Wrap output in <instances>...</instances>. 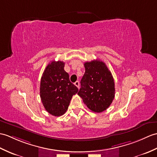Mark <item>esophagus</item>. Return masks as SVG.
Wrapping results in <instances>:
<instances>
[{
    "label": "esophagus",
    "instance_id": "esophagus-1",
    "mask_svg": "<svg viewBox=\"0 0 157 157\" xmlns=\"http://www.w3.org/2000/svg\"><path fill=\"white\" fill-rule=\"evenodd\" d=\"M74 84H75V86H76V87H78V88L79 87V81H76L75 83H74Z\"/></svg>",
    "mask_w": 157,
    "mask_h": 157
}]
</instances>
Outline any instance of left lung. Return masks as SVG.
<instances>
[{
    "mask_svg": "<svg viewBox=\"0 0 157 157\" xmlns=\"http://www.w3.org/2000/svg\"><path fill=\"white\" fill-rule=\"evenodd\" d=\"M85 74L81 79L78 95L92 112L100 113L106 110L115 96L114 78L106 65L100 60L84 63Z\"/></svg>",
    "mask_w": 157,
    "mask_h": 157,
    "instance_id": "obj_1",
    "label": "left lung"
}]
</instances>
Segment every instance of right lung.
Returning <instances> with one entry per match:
<instances>
[{"label":"right lung","mask_w":157,"mask_h":157,"mask_svg":"<svg viewBox=\"0 0 157 157\" xmlns=\"http://www.w3.org/2000/svg\"><path fill=\"white\" fill-rule=\"evenodd\" d=\"M64 66L63 61L51 62L43 71L40 83V97L43 106L55 116L65 114L72 96L78 92V87L70 82Z\"/></svg>","instance_id":"add662e5"}]
</instances>
